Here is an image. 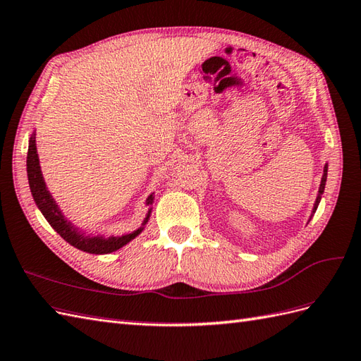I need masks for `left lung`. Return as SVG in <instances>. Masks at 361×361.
I'll list each match as a JSON object with an SVG mask.
<instances>
[{"instance_id":"obj_1","label":"left lung","mask_w":361,"mask_h":361,"mask_svg":"<svg viewBox=\"0 0 361 361\" xmlns=\"http://www.w3.org/2000/svg\"><path fill=\"white\" fill-rule=\"evenodd\" d=\"M326 178H328V163L324 164L323 167V175H322V181H320V186H318V194H317V198H315V203H314V207H312V212H311V216H309L307 221H311V219L314 216L315 211L318 204H320V200H322V194L324 192V186H326Z\"/></svg>"}]
</instances>
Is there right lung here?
Here are the masks:
<instances>
[{
	"label": "right lung",
	"instance_id": "obj_1",
	"mask_svg": "<svg viewBox=\"0 0 361 361\" xmlns=\"http://www.w3.org/2000/svg\"><path fill=\"white\" fill-rule=\"evenodd\" d=\"M37 130L29 138V150H27V180L29 188L32 192L33 201H35L37 207L44 215L47 223L52 226L56 233L69 243L71 246L77 247L82 252L94 254V255H103V254H112L115 250L124 247L133 238H137L140 233L145 231L146 224L152 214V204L155 201V192H152L146 198V206H150L145 215V220L141 221V226L130 232H124L121 235H107V233H87L86 229H81L75 226L67 216L63 214L61 207L58 206L55 198L50 194L47 184L44 181L43 172H41L39 157L37 150Z\"/></svg>",
	"mask_w": 361,
	"mask_h": 361
}]
</instances>
